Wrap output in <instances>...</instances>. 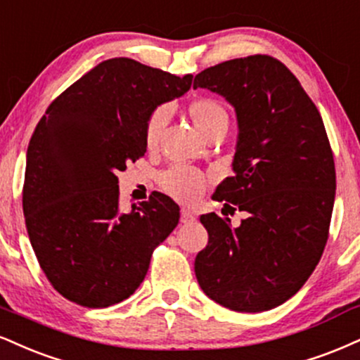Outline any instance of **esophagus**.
Returning <instances> with one entry per match:
<instances>
[{
	"instance_id": "1",
	"label": "esophagus",
	"mask_w": 360,
	"mask_h": 360,
	"mask_svg": "<svg viewBox=\"0 0 360 360\" xmlns=\"http://www.w3.org/2000/svg\"><path fill=\"white\" fill-rule=\"evenodd\" d=\"M181 221L183 223H193V221H196V216H194V213L191 210H188V207H183V210H181Z\"/></svg>"
}]
</instances>
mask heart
Returning a JSON list of instances; mask_svg holds the SVG:
<instances>
[{
	"mask_svg": "<svg viewBox=\"0 0 360 360\" xmlns=\"http://www.w3.org/2000/svg\"><path fill=\"white\" fill-rule=\"evenodd\" d=\"M188 114L191 117L194 127L205 137L210 132L216 131V129H226L229 122L228 112L223 103L211 97H199L189 102ZM167 120V107H158V109L150 112L144 127V141L147 147H154L158 144ZM161 184L171 196L183 199V201H193L201 194L202 186H205V177H202L201 172L194 171L191 167L174 166L161 176Z\"/></svg>",
	"mask_w": 360,
	"mask_h": 360,
	"instance_id": "obj_1",
	"label": "heart"
}]
</instances>
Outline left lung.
Masks as SVG:
<instances>
[{
    "instance_id": "1",
    "label": "left lung",
    "mask_w": 360,
    "mask_h": 360,
    "mask_svg": "<svg viewBox=\"0 0 360 360\" xmlns=\"http://www.w3.org/2000/svg\"><path fill=\"white\" fill-rule=\"evenodd\" d=\"M193 86L235 109V174L214 196L246 213L236 228L228 214L199 218L210 240L194 274L202 292L229 310H271L304 287L327 243L335 166L322 117L297 77L268 55L206 68Z\"/></svg>"
}]
</instances>
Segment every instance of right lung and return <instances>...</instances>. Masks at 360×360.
Listing matches in <instances>:
<instances>
[{
    "instance_id": "right-lung-1",
    "label": "right lung",
    "mask_w": 360,
    "mask_h": 360,
    "mask_svg": "<svg viewBox=\"0 0 360 360\" xmlns=\"http://www.w3.org/2000/svg\"><path fill=\"white\" fill-rule=\"evenodd\" d=\"M191 84V73L105 60L58 95L34 129L25 223L41 270L70 302L103 309L131 297L179 223V206L161 193L122 213L117 172L144 155L150 112Z\"/></svg>"
}]
</instances>
